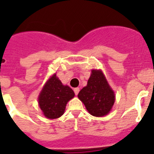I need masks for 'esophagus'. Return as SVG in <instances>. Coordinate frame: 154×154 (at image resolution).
I'll list each match as a JSON object with an SVG mask.
<instances>
[{"mask_svg": "<svg viewBox=\"0 0 154 154\" xmlns=\"http://www.w3.org/2000/svg\"><path fill=\"white\" fill-rule=\"evenodd\" d=\"M74 93H75L76 95H77L79 93V91H80V88H79V87H76V88H74Z\"/></svg>", "mask_w": 154, "mask_h": 154, "instance_id": "obj_1", "label": "esophagus"}]
</instances>
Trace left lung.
Returning a JSON list of instances; mask_svg holds the SVG:
<instances>
[{"mask_svg":"<svg viewBox=\"0 0 154 154\" xmlns=\"http://www.w3.org/2000/svg\"><path fill=\"white\" fill-rule=\"evenodd\" d=\"M94 117H103L111 110L115 94L100 70H92L87 84L77 95Z\"/></svg>","mask_w":154,"mask_h":154,"instance_id":"8db88e82","label":"left lung"}]
</instances>
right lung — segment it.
<instances>
[{"label":"right lung","instance_id":"right-lung-1","mask_svg":"<svg viewBox=\"0 0 154 154\" xmlns=\"http://www.w3.org/2000/svg\"><path fill=\"white\" fill-rule=\"evenodd\" d=\"M74 95L73 90L68 86L63 85L54 74L41 90L38 103L47 118H59L64 113L67 102L74 98Z\"/></svg>","mask_w":154,"mask_h":154}]
</instances>
